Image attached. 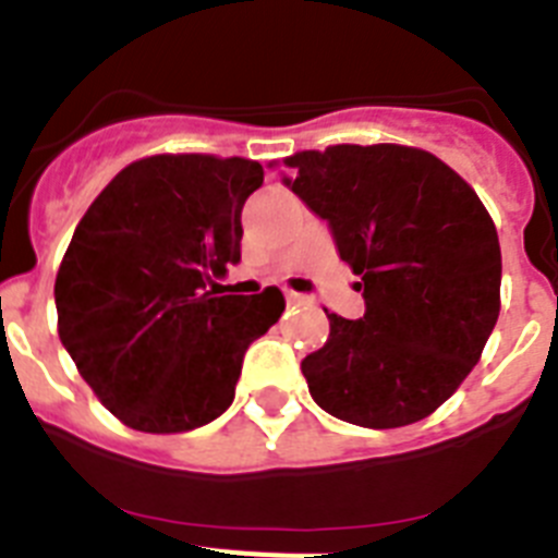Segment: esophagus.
<instances>
[{"label": "esophagus", "mask_w": 558, "mask_h": 558, "mask_svg": "<svg viewBox=\"0 0 558 558\" xmlns=\"http://www.w3.org/2000/svg\"><path fill=\"white\" fill-rule=\"evenodd\" d=\"M288 302L290 304H310V295H302V293H293V290H288Z\"/></svg>", "instance_id": "34e87169"}]
</instances>
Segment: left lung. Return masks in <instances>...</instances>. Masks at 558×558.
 <instances>
[{
  "mask_svg": "<svg viewBox=\"0 0 558 558\" xmlns=\"http://www.w3.org/2000/svg\"><path fill=\"white\" fill-rule=\"evenodd\" d=\"M284 184L332 229L366 313L329 318L302 360L335 418L388 430L430 416L481 360L500 315V240L466 181L408 145H332L284 159Z\"/></svg>",
  "mask_w": 558,
  "mask_h": 558,
  "instance_id": "obj_1",
  "label": "left lung"
}]
</instances>
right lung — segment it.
I'll return each instance as SVG.
<instances>
[{"mask_svg": "<svg viewBox=\"0 0 558 558\" xmlns=\"http://www.w3.org/2000/svg\"><path fill=\"white\" fill-rule=\"evenodd\" d=\"M263 165L209 153L133 161L88 206L56 276L58 335L122 425L186 433L234 399L245 349L284 310L282 290L223 293L243 204Z\"/></svg>", "mask_w": 558, "mask_h": 558, "instance_id": "1", "label": "right lung"}]
</instances>
